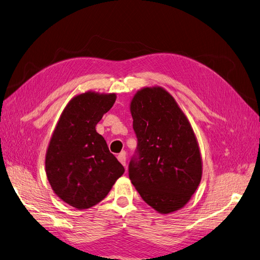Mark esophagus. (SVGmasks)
I'll return each mask as SVG.
<instances>
[{
	"label": "esophagus",
	"instance_id": "esophagus-1",
	"mask_svg": "<svg viewBox=\"0 0 260 260\" xmlns=\"http://www.w3.org/2000/svg\"><path fill=\"white\" fill-rule=\"evenodd\" d=\"M117 158L121 162L122 166H124V167L127 166V161H125V152H121L119 155L117 156Z\"/></svg>",
	"mask_w": 260,
	"mask_h": 260
}]
</instances>
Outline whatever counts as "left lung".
<instances>
[{"mask_svg": "<svg viewBox=\"0 0 260 260\" xmlns=\"http://www.w3.org/2000/svg\"><path fill=\"white\" fill-rule=\"evenodd\" d=\"M138 154L129 177L141 198L159 214L184 207L199 187L203 162L192 125L161 86L139 90L130 103Z\"/></svg>", "mask_w": 260, "mask_h": 260, "instance_id": "8db88e82", "label": "left lung"}]
</instances>
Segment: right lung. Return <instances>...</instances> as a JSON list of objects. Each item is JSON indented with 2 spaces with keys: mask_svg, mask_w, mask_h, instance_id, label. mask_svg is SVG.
<instances>
[{
  "mask_svg": "<svg viewBox=\"0 0 260 260\" xmlns=\"http://www.w3.org/2000/svg\"><path fill=\"white\" fill-rule=\"evenodd\" d=\"M115 93L86 91L68 102L45 154L52 190L68 205L88 209L106 198L124 168L95 127L116 101Z\"/></svg>",
  "mask_w": 260,
  "mask_h": 260,
  "instance_id": "obj_1",
  "label": "right lung"
}]
</instances>
